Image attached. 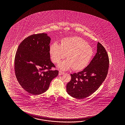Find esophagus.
I'll use <instances>...</instances> for the list:
<instances>
[{
  "mask_svg": "<svg viewBox=\"0 0 125 125\" xmlns=\"http://www.w3.org/2000/svg\"><path fill=\"white\" fill-rule=\"evenodd\" d=\"M64 72H61V71H59V75H60V76H61V75H63V74H64Z\"/></svg>",
  "mask_w": 125,
  "mask_h": 125,
  "instance_id": "esophagus-1",
  "label": "esophagus"
}]
</instances>
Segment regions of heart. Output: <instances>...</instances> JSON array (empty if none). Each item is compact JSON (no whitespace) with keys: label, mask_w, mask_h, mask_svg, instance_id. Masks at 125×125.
Wrapping results in <instances>:
<instances>
[{"label":"heart","mask_w":125,"mask_h":125,"mask_svg":"<svg viewBox=\"0 0 125 125\" xmlns=\"http://www.w3.org/2000/svg\"><path fill=\"white\" fill-rule=\"evenodd\" d=\"M49 53L52 61L58 63L65 57L66 60L61 62L58 67L66 71L72 68L80 71L85 68L94 54L92 47L81 38L77 37L63 39L60 45L54 42L50 46Z\"/></svg>","instance_id":"1"}]
</instances>
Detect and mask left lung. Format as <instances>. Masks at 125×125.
Listing matches in <instances>:
<instances>
[{"label": "left lung", "instance_id": "8db88e82", "mask_svg": "<svg viewBox=\"0 0 125 125\" xmlns=\"http://www.w3.org/2000/svg\"><path fill=\"white\" fill-rule=\"evenodd\" d=\"M109 64L106 50L98 42L97 53L90 64L83 71L71 74L72 79L66 86L68 94L79 99L92 94L105 79Z\"/></svg>", "mask_w": 125, "mask_h": 125}]
</instances>
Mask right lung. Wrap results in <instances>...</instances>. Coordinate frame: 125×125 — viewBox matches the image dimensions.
<instances>
[{
	"instance_id": "1",
	"label": "right lung",
	"mask_w": 125,
	"mask_h": 125,
	"mask_svg": "<svg viewBox=\"0 0 125 125\" xmlns=\"http://www.w3.org/2000/svg\"><path fill=\"white\" fill-rule=\"evenodd\" d=\"M47 33L33 34L24 39L18 46L15 58V71L23 88L33 95L47 91L52 80L59 74L50 69L55 65L50 60ZM46 69L48 71H45Z\"/></svg>"
}]
</instances>
